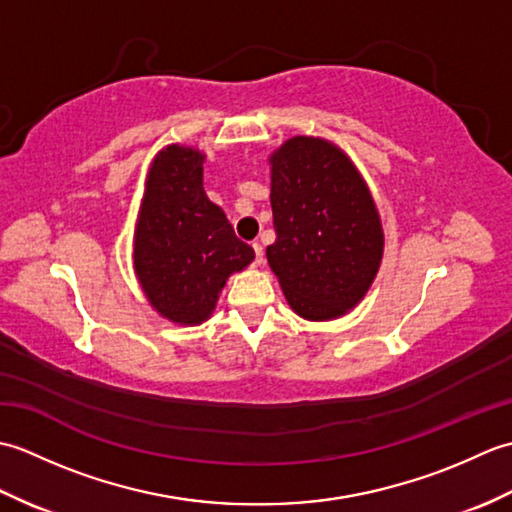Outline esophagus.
I'll use <instances>...</instances> for the list:
<instances>
[{
  "instance_id": "esophagus-1",
  "label": "esophagus",
  "mask_w": 512,
  "mask_h": 512,
  "mask_svg": "<svg viewBox=\"0 0 512 512\" xmlns=\"http://www.w3.org/2000/svg\"><path fill=\"white\" fill-rule=\"evenodd\" d=\"M253 250H255V264L259 266V264H262V259H264V248L259 242H253Z\"/></svg>"
}]
</instances>
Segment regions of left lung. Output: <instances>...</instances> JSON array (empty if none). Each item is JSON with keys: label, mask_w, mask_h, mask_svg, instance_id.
<instances>
[{"label": "left lung", "mask_w": 512, "mask_h": 512, "mask_svg": "<svg viewBox=\"0 0 512 512\" xmlns=\"http://www.w3.org/2000/svg\"><path fill=\"white\" fill-rule=\"evenodd\" d=\"M277 239L268 264L299 317L330 321L352 310L383 259V226L354 162L330 140L295 136L270 156Z\"/></svg>", "instance_id": "obj_1"}]
</instances>
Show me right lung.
I'll return each mask as SVG.
<instances>
[{
    "label": "right lung",
    "instance_id": "obj_1",
    "mask_svg": "<svg viewBox=\"0 0 512 512\" xmlns=\"http://www.w3.org/2000/svg\"><path fill=\"white\" fill-rule=\"evenodd\" d=\"M204 156L169 145L151 162L134 233V268L151 306L180 325L211 317L233 273L255 259L202 187Z\"/></svg>",
    "mask_w": 512,
    "mask_h": 512
}]
</instances>
